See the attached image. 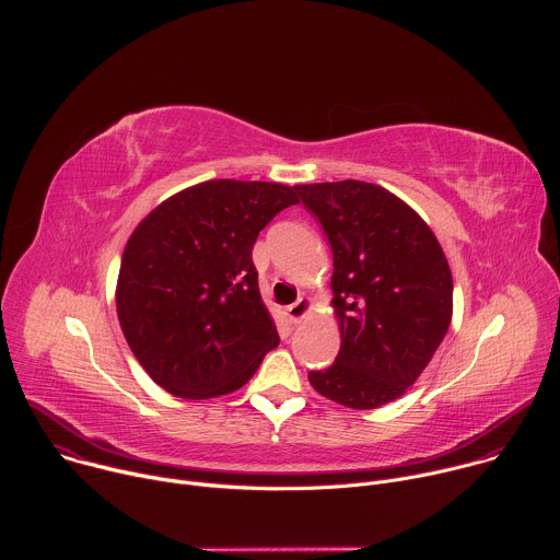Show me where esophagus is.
I'll use <instances>...</instances> for the list:
<instances>
[{"instance_id": "esophagus-1", "label": "esophagus", "mask_w": 560, "mask_h": 560, "mask_svg": "<svg viewBox=\"0 0 560 560\" xmlns=\"http://www.w3.org/2000/svg\"><path fill=\"white\" fill-rule=\"evenodd\" d=\"M312 301L307 299V296H301L299 301H294L290 307H288V316H290V322L292 324H299L301 318H305L310 312H312Z\"/></svg>"}]
</instances>
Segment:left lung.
<instances>
[{"label":"left lung","mask_w":560,"mask_h":560,"mask_svg":"<svg viewBox=\"0 0 560 560\" xmlns=\"http://www.w3.org/2000/svg\"><path fill=\"white\" fill-rule=\"evenodd\" d=\"M332 246L341 348L312 387L352 410L404 396L452 322V272L430 225L389 190L357 179L294 186Z\"/></svg>","instance_id":"left-lung-1"}]
</instances>
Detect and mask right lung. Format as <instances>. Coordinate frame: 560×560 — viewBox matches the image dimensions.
<instances>
[{
  "label": "right lung",
  "mask_w": 560,
  "mask_h": 560,
  "mask_svg": "<svg viewBox=\"0 0 560 560\" xmlns=\"http://www.w3.org/2000/svg\"><path fill=\"white\" fill-rule=\"evenodd\" d=\"M294 188L212 179L159 203L132 230L115 301L121 332L148 376L179 398L244 387L279 346L253 248Z\"/></svg>",
  "instance_id": "right-lung-1"
}]
</instances>
